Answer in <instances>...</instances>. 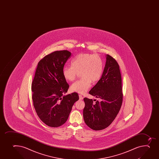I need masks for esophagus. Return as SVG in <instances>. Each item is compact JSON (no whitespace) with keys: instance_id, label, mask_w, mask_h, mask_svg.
I'll list each match as a JSON object with an SVG mask.
<instances>
[{"instance_id":"esophagus-1","label":"esophagus","mask_w":159,"mask_h":159,"mask_svg":"<svg viewBox=\"0 0 159 159\" xmlns=\"http://www.w3.org/2000/svg\"><path fill=\"white\" fill-rule=\"evenodd\" d=\"M79 99H80V100H82V99H84V98L82 97V96L81 95H79Z\"/></svg>"}]
</instances>
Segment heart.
<instances>
[{
	"mask_svg": "<svg viewBox=\"0 0 159 159\" xmlns=\"http://www.w3.org/2000/svg\"><path fill=\"white\" fill-rule=\"evenodd\" d=\"M71 66L63 67V77L66 80L72 81L80 72L82 78L70 86L71 91L84 94L91 86L92 81L99 80L103 72L104 63L99 55L89 53L77 55L71 61Z\"/></svg>",
	"mask_w": 159,
	"mask_h": 159,
	"instance_id": "1",
	"label": "heart"
}]
</instances>
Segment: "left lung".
Returning <instances> with one entry per match:
<instances>
[{"label":"left lung","instance_id":"obj_1","mask_svg":"<svg viewBox=\"0 0 159 159\" xmlns=\"http://www.w3.org/2000/svg\"><path fill=\"white\" fill-rule=\"evenodd\" d=\"M106 62L101 78L89 94L99 101L84 98L83 115L85 124L93 130L104 129L111 124L122 104V79L119 65L110 55Z\"/></svg>","mask_w":159,"mask_h":159}]
</instances>
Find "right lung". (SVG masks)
Masks as SVG:
<instances>
[{
	"label": "right lung",
	"instance_id": "right-lung-1",
	"mask_svg": "<svg viewBox=\"0 0 159 159\" xmlns=\"http://www.w3.org/2000/svg\"><path fill=\"white\" fill-rule=\"evenodd\" d=\"M71 53L57 51L38 63L32 84V99L40 119L49 126L57 127L67 120L78 93L65 95L69 85L63 77V67Z\"/></svg>",
	"mask_w": 159,
	"mask_h": 159
}]
</instances>
